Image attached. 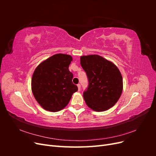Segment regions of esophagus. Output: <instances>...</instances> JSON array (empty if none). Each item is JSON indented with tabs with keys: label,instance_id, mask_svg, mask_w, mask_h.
Wrapping results in <instances>:
<instances>
[{
	"label": "esophagus",
	"instance_id": "34e87169",
	"mask_svg": "<svg viewBox=\"0 0 156 156\" xmlns=\"http://www.w3.org/2000/svg\"><path fill=\"white\" fill-rule=\"evenodd\" d=\"M77 87H78L79 91H80V90H81V85H80V84H77Z\"/></svg>",
	"mask_w": 156,
	"mask_h": 156
}]
</instances>
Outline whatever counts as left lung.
Here are the masks:
<instances>
[{
  "mask_svg": "<svg viewBox=\"0 0 156 156\" xmlns=\"http://www.w3.org/2000/svg\"><path fill=\"white\" fill-rule=\"evenodd\" d=\"M81 65L88 79L83 98L88 107L105 111L119 101L123 90V79L116 66L98 55L81 56Z\"/></svg>",
  "mask_w": 156,
  "mask_h": 156,
  "instance_id": "8db88e82",
  "label": "left lung"
}]
</instances>
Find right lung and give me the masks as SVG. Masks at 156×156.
I'll return each instance as SVG.
<instances>
[{"label": "right lung", "mask_w": 156, "mask_h": 156, "mask_svg": "<svg viewBox=\"0 0 156 156\" xmlns=\"http://www.w3.org/2000/svg\"><path fill=\"white\" fill-rule=\"evenodd\" d=\"M72 56L56 54L41 62L32 75L33 95L45 110L57 112L66 106L73 93L78 90L73 84V73L69 66Z\"/></svg>", "instance_id": "obj_1"}]
</instances>
